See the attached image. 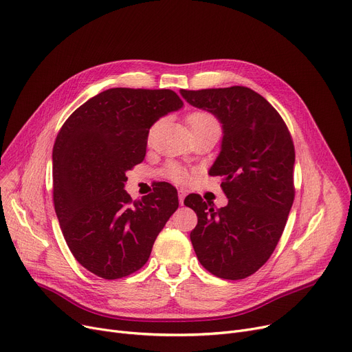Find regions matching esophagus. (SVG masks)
I'll use <instances>...</instances> for the list:
<instances>
[{
	"mask_svg": "<svg viewBox=\"0 0 352 352\" xmlns=\"http://www.w3.org/2000/svg\"><path fill=\"white\" fill-rule=\"evenodd\" d=\"M186 195H187V191H186V190L181 188V190L178 191V199H179V204H181V206L184 204V198H186Z\"/></svg>",
	"mask_w": 352,
	"mask_h": 352,
	"instance_id": "obj_1",
	"label": "esophagus"
}]
</instances>
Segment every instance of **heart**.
<instances>
[{"label":"heart","instance_id":"heart-1","mask_svg":"<svg viewBox=\"0 0 352 352\" xmlns=\"http://www.w3.org/2000/svg\"><path fill=\"white\" fill-rule=\"evenodd\" d=\"M188 121V125L191 128V133H195V131H201V129H206V128H211V126H215V128H219V124L217 121V118L214 116H211L210 113H204V111H195V113H191L187 118ZM155 129V125L153 126L151 129V134ZM166 177L177 181V182H184L188 179V173L182 168V166L177 165V164H166L165 168L162 171Z\"/></svg>","mask_w":352,"mask_h":352}]
</instances>
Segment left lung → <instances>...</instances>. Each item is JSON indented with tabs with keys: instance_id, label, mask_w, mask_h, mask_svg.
I'll use <instances>...</instances> for the list:
<instances>
[{
	"instance_id": "8db88e82",
	"label": "left lung",
	"mask_w": 352,
	"mask_h": 352,
	"mask_svg": "<svg viewBox=\"0 0 352 352\" xmlns=\"http://www.w3.org/2000/svg\"><path fill=\"white\" fill-rule=\"evenodd\" d=\"M191 105L223 124L221 153L210 175L223 177L228 204L215 210L198 194L184 204L198 224L190 238L201 265L224 280H243L274 252L292 207L295 150L276 109L251 88L235 85L187 91Z\"/></svg>"
}]
</instances>
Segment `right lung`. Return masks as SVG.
<instances>
[{"mask_svg":"<svg viewBox=\"0 0 352 352\" xmlns=\"http://www.w3.org/2000/svg\"><path fill=\"white\" fill-rule=\"evenodd\" d=\"M184 105L171 89L109 88L68 117L52 148L54 208L76 260L104 280L138 271L178 208L164 182L133 201L125 173L146 151L151 125Z\"/></svg>","mask_w":352,"mask_h":352,"instance_id":"add662e5","label":"right lung"}]
</instances>
